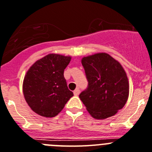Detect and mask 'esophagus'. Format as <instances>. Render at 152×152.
I'll use <instances>...</instances> for the list:
<instances>
[{
	"mask_svg": "<svg viewBox=\"0 0 152 152\" xmlns=\"http://www.w3.org/2000/svg\"><path fill=\"white\" fill-rule=\"evenodd\" d=\"M80 91L79 89H76L74 91H73V93H74L75 96H78V95L80 94Z\"/></svg>",
	"mask_w": 152,
	"mask_h": 152,
	"instance_id": "34e87169",
	"label": "esophagus"
}]
</instances>
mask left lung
I'll return each mask as SVG.
<instances>
[{
  "label": "left lung",
  "instance_id": "left-lung-1",
  "mask_svg": "<svg viewBox=\"0 0 152 152\" xmlns=\"http://www.w3.org/2000/svg\"><path fill=\"white\" fill-rule=\"evenodd\" d=\"M88 87L80 98L89 114L96 119H105L122 109L129 98V85L123 67L105 53L82 59Z\"/></svg>",
  "mask_w": 152,
  "mask_h": 152
}]
</instances>
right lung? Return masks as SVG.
<instances>
[{
  "instance_id": "add662e5",
  "label": "right lung",
  "mask_w": 152,
  "mask_h": 152,
  "mask_svg": "<svg viewBox=\"0 0 152 152\" xmlns=\"http://www.w3.org/2000/svg\"><path fill=\"white\" fill-rule=\"evenodd\" d=\"M70 60L71 56L50 53L29 69L23 80V92L34 113L47 118L54 117L73 96L63 76Z\"/></svg>"
}]
</instances>
